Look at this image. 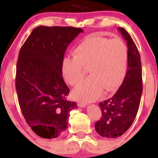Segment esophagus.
Listing matches in <instances>:
<instances>
[{
	"instance_id": "1",
	"label": "esophagus",
	"mask_w": 158,
	"mask_h": 158,
	"mask_svg": "<svg viewBox=\"0 0 158 158\" xmlns=\"http://www.w3.org/2000/svg\"><path fill=\"white\" fill-rule=\"evenodd\" d=\"M77 105L79 107L82 108V107H85L86 106H88V103L85 102H83V101H79V102H77Z\"/></svg>"
}]
</instances>
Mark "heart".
Segmentation results:
<instances>
[{"label": "heart", "instance_id": "obj_1", "mask_svg": "<svg viewBox=\"0 0 158 158\" xmlns=\"http://www.w3.org/2000/svg\"><path fill=\"white\" fill-rule=\"evenodd\" d=\"M128 59V48L123 40L90 36L75 48L73 58H64L61 70L67 82L75 85L88 69L90 76L73 93L81 100L94 101L104 90L110 94L118 88L126 76Z\"/></svg>", "mask_w": 158, "mask_h": 158}]
</instances>
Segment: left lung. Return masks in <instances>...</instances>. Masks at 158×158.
Wrapping results in <instances>:
<instances>
[{
  "label": "left lung",
  "mask_w": 158,
  "mask_h": 158,
  "mask_svg": "<svg viewBox=\"0 0 158 158\" xmlns=\"http://www.w3.org/2000/svg\"><path fill=\"white\" fill-rule=\"evenodd\" d=\"M118 30L128 46V67L118 90L111 98L99 103L102 117L95 123V129L99 135L107 138H117L130 128L138 111L143 92L139 51L128 32L122 27Z\"/></svg>",
  "instance_id": "obj_1"
}]
</instances>
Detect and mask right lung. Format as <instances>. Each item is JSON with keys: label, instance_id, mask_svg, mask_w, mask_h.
I'll return each mask as SVG.
<instances>
[{"label": "right lung", "instance_id": "add662e5", "mask_svg": "<svg viewBox=\"0 0 158 158\" xmlns=\"http://www.w3.org/2000/svg\"><path fill=\"white\" fill-rule=\"evenodd\" d=\"M83 32L71 27L39 26L20 50L15 88L25 120L42 138H56L66 130L77 102L66 99L70 89L62 77L65 50Z\"/></svg>", "mask_w": 158, "mask_h": 158}]
</instances>
